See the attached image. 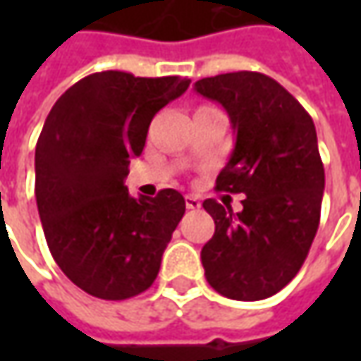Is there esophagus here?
<instances>
[{
	"label": "esophagus",
	"mask_w": 361,
	"mask_h": 361,
	"mask_svg": "<svg viewBox=\"0 0 361 361\" xmlns=\"http://www.w3.org/2000/svg\"><path fill=\"white\" fill-rule=\"evenodd\" d=\"M185 204H187V209H199V207H201V201H199L197 197H192V195H187V197H185Z\"/></svg>",
	"instance_id": "1"
}]
</instances>
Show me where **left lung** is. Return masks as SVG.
<instances>
[{"instance_id":"obj_1","label":"left lung","mask_w":361,"mask_h":361,"mask_svg":"<svg viewBox=\"0 0 361 361\" xmlns=\"http://www.w3.org/2000/svg\"><path fill=\"white\" fill-rule=\"evenodd\" d=\"M195 92L223 106L235 132L216 190L245 195L241 213L215 199L202 202L215 221L201 251L204 277L229 299L271 298L298 275L319 227L326 173L313 120L259 72L202 78Z\"/></svg>"}]
</instances>
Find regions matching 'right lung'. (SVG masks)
I'll return each mask as SVG.
<instances>
[{"label":"right lung","mask_w":361,"mask_h":361,"mask_svg":"<svg viewBox=\"0 0 361 361\" xmlns=\"http://www.w3.org/2000/svg\"><path fill=\"white\" fill-rule=\"evenodd\" d=\"M188 84L108 70L82 78L49 110L35 146L37 213L58 267L94 298H134L159 275L185 199L174 188L134 199L124 178L154 114Z\"/></svg>","instance_id":"obj_1"}]
</instances>
